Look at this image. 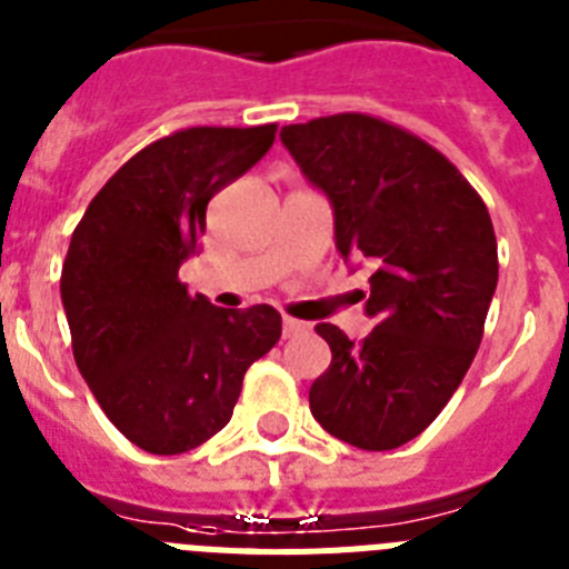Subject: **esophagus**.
I'll use <instances>...</instances> for the list:
<instances>
[{"instance_id": "obj_1", "label": "esophagus", "mask_w": 569, "mask_h": 569, "mask_svg": "<svg viewBox=\"0 0 569 569\" xmlns=\"http://www.w3.org/2000/svg\"><path fill=\"white\" fill-rule=\"evenodd\" d=\"M309 332V326L303 320H295V318H283V338H298V335Z\"/></svg>"}]
</instances>
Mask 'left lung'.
Returning <instances> with one entry per match:
<instances>
[{
  "label": "left lung",
  "instance_id": "1",
  "mask_svg": "<svg viewBox=\"0 0 569 569\" xmlns=\"http://www.w3.org/2000/svg\"><path fill=\"white\" fill-rule=\"evenodd\" d=\"M280 137L332 202L343 260L372 266L367 315L378 326L358 343L315 326L332 363L309 407L340 441L398 449L441 415L478 352L498 283L490 211L438 148L369 113L318 117Z\"/></svg>",
  "mask_w": 569,
  "mask_h": 569
}]
</instances>
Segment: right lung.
Returning <instances> with one entry per match:
<instances>
[{"mask_svg":"<svg viewBox=\"0 0 569 569\" xmlns=\"http://www.w3.org/2000/svg\"><path fill=\"white\" fill-rule=\"evenodd\" d=\"M274 134L269 122L162 137L102 186L73 229L59 278L73 360L108 421L146 452L180 456L220 432L246 369L280 340L278 309H220L177 278L211 197Z\"/></svg>","mask_w":569,"mask_h":569,"instance_id":"1","label":"right lung"}]
</instances>
